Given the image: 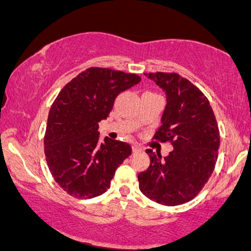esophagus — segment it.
Masks as SVG:
<instances>
[{"label":"esophagus","mask_w":251,"mask_h":251,"mask_svg":"<svg viewBox=\"0 0 251 251\" xmlns=\"http://www.w3.org/2000/svg\"><path fill=\"white\" fill-rule=\"evenodd\" d=\"M141 150H142V149H141L140 147H138V145H136V144H134V145H133V151H134V152L141 151Z\"/></svg>","instance_id":"1"}]
</instances>
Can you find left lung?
<instances>
[{
  "instance_id": "1",
  "label": "left lung",
  "mask_w": 251,
  "mask_h": 251,
  "mask_svg": "<svg viewBox=\"0 0 251 251\" xmlns=\"http://www.w3.org/2000/svg\"><path fill=\"white\" fill-rule=\"evenodd\" d=\"M166 93L161 126L154 138L170 141L174 150L162 158L148 150L150 166L137 176L141 192L156 203L176 206L192 201L214 170L220 132L204 93L177 73H144Z\"/></svg>"
}]
</instances>
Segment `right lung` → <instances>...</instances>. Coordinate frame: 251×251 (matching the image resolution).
<instances>
[{
  "instance_id": "right-lung-1",
  "label": "right lung",
  "mask_w": 251,
  "mask_h": 251,
  "mask_svg": "<svg viewBox=\"0 0 251 251\" xmlns=\"http://www.w3.org/2000/svg\"><path fill=\"white\" fill-rule=\"evenodd\" d=\"M141 81L136 74L90 67L70 81L51 104L45 155L55 181L71 196L87 200L106 193L115 171L132 153L125 142L104 137L106 119L119 93Z\"/></svg>"
}]
</instances>
